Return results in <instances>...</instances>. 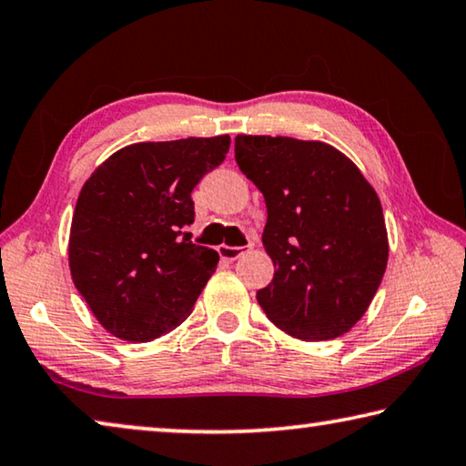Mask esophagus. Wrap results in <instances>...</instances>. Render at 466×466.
<instances>
[{"label":"esophagus","mask_w":466,"mask_h":466,"mask_svg":"<svg viewBox=\"0 0 466 466\" xmlns=\"http://www.w3.org/2000/svg\"><path fill=\"white\" fill-rule=\"evenodd\" d=\"M248 248H238V246H218V254L223 260H238V258H241L243 254H246Z\"/></svg>","instance_id":"34e87169"}]
</instances>
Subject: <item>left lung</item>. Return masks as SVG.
I'll use <instances>...</instances> for the list:
<instances>
[{
    "label": "left lung",
    "instance_id": "8db88e82",
    "mask_svg": "<svg viewBox=\"0 0 466 466\" xmlns=\"http://www.w3.org/2000/svg\"><path fill=\"white\" fill-rule=\"evenodd\" d=\"M235 161L268 210L262 243L277 270L258 303L293 339L342 337L368 311L388 264L376 189L318 140L239 134Z\"/></svg>",
    "mask_w": 466,
    "mask_h": 466
}]
</instances>
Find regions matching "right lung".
I'll list each match as a JSON object with an SVG mask.
<instances>
[{
    "instance_id": "obj_1",
    "label": "right lung",
    "mask_w": 466,
    "mask_h": 466,
    "mask_svg": "<svg viewBox=\"0 0 466 466\" xmlns=\"http://www.w3.org/2000/svg\"><path fill=\"white\" fill-rule=\"evenodd\" d=\"M231 138L129 144L84 183L67 260L76 289L106 332L148 342L177 328L218 264L196 246L192 189L225 161Z\"/></svg>"
}]
</instances>
